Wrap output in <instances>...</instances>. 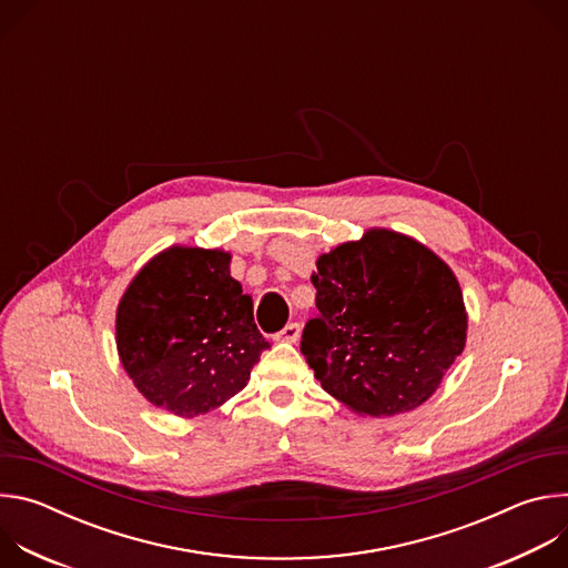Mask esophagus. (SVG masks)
I'll list each match as a JSON object with an SVG mask.
<instances>
[{"label": "esophagus", "instance_id": "obj_1", "mask_svg": "<svg viewBox=\"0 0 568 568\" xmlns=\"http://www.w3.org/2000/svg\"><path fill=\"white\" fill-rule=\"evenodd\" d=\"M298 335H301V326H298V323H287V326L276 335V339L296 344V342H298Z\"/></svg>", "mask_w": 568, "mask_h": 568}]
</instances>
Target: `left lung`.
<instances>
[{
    "label": "left lung",
    "instance_id": "obj_1",
    "mask_svg": "<svg viewBox=\"0 0 568 568\" xmlns=\"http://www.w3.org/2000/svg\"><path fill=\"white\" fill-rule=\"evenodd\" d=\"M318 314L301 353L323 390L362 416L412 412L465 348L467 314L454 272L425 245L371 229L316 261Z\"/></svg>",
    "mask_w": 568,
    "mask_h": 568
}]
</instances>
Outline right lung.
<instances>
[{
    "instance_id": "right-lung-1",
    "label": "right lung",
    "mask_w": 568,
    "mask_h": 568,
    "mask_svg": "<svg viewBox=\"0 0 568 568\" xmlns=\"http://www.w3.org/2000/svg\"><path fill=\"white\" fill-rule=\"evenodd\" d=\"M220 250L171 247L154 256L116 310L125 373L154 407L182 418L206 414L250 382L270 342L254 323L252 296Z\"/></svg>"
}]
</instances>
